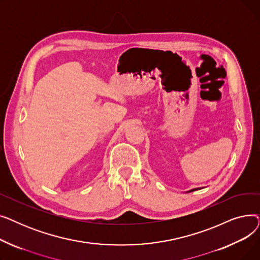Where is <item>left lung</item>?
<instances>
[{"label":"left lung","mask_w":260,"mask_h":260,"mask_svg":"<svg viewBox=\"0 0 260 260\" xmlns=\"http://www.w3.org/2000/svg\"><path fill=\"white\" fill-rule=\"evenodd\" d=\"M197 189H200L199 187H196V188H192V189H189V190H187L186 193H190V192H194V190H197Z\"/></svg>","instance_id":"1"}]
</instances>
